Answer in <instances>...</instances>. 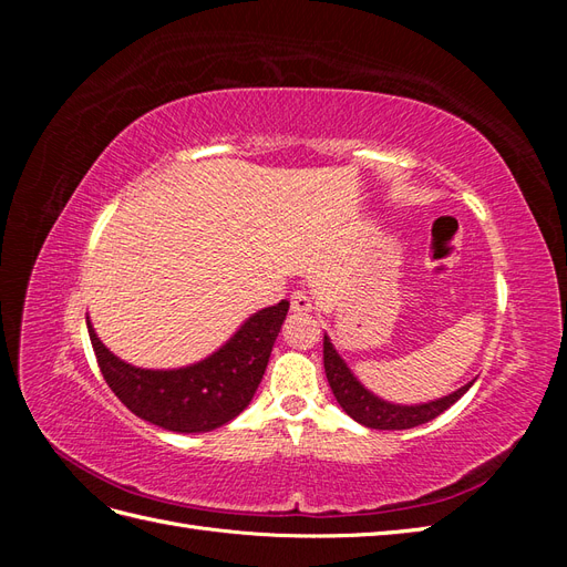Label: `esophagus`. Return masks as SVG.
Segmentation results:
<instances>
[{"instance_id":"esophagus-1","label":"esophagus","mask_w":567,"mask_h":567,"mask_svg":"<svg viewBox=\"0 0 567 567\" xmlns=\"http://www.w3.org/2000/svg\"><path fill=\"white\" fill-rule=\"evenodd\" d=\"M290 310L293 312H312L315 310V302L310 298L307 290H296V293H290Z\"/></svg>"}]
</instances>
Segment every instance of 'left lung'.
Wrapping results in <instances>:
<instances>
[{
  "instance_id": "obj_1",
  "label": "left lung",
  "mask_w": 567,
  "mask_h": 567,
  "mask_svg": "<svg viewBox=\"0 0 567 567\" xmlns=\"http://www.w3.org/2000/svg\"><path fill=\"white\" fill-rule=\"evenodd\" d=\"M323 369L342 411L362 425L375 427V431H406V427H416L421 423L433 421L435 416L442 414V411H447L456 400H461V394L473 385L468 383L461 390H456L454 394H450V398H442L419 406L388 404L359 385V381L350 373L346 362L338 357L331 340L326 336H323Z\"/></svg>"
}]
</instances>
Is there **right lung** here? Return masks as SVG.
I'll use <instances>...</instances> for the list:
<instances>
[{
    "label": "right lung",
    "mask_w": 567,
    "mask_h": 567,
    "mask_svg": "<svg viewBox=\"0 0 567 567\" xmlns=\"http://www.w3.org/2000/svg\"><path fill=\"white\" fill-rule=\"evenodd\" d=\"M288 312V302L250 317L238 333L203 362L177 371L134 369L120 362L87 321L104 381L132 414L175 433H208L250 404Z\"/></svg>",
    "instance_id": "1"
}]
</instances>
